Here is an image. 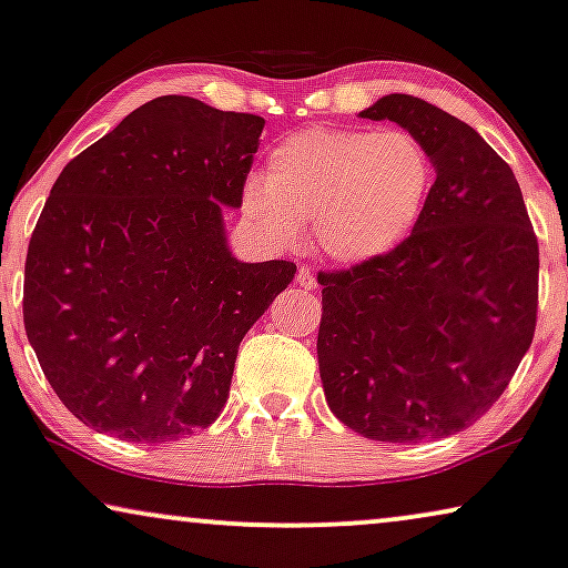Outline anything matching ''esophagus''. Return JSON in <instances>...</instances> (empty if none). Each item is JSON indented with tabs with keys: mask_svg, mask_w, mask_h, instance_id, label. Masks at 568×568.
Listing matches in <instances>:
<instances>
[{
	"mask_svg": "<svg viewBox=\"0 0 568 568\" xmlns=\"http://www.w3.org/2000/svg\"><path fill=\"white\" fill-rule=\"evenodd\" d=\"M296 285H298L301 291H314V288H317V280H314L312 270L301 267V270L296 272Z\"/></svg>",
	"mask_w": 568,
	"mask_h": 568,
	"instance_id": "1",
	"label": "esophagus"
}]
</instances>
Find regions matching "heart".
Returning <instances> with one entry per match:
<instances>
[{"mask_svg":"<svg viewBox=\"0 0 568 568\" xmlns=\"http://www.w3.org/2000/svg\"><path fill=\"white\" fill-rule=\"evenodd\" d=\"M433 181V160L412 133L314 125L272 146L260 181L243 189V212L277 246L296 243L308 222L314 248L358 264L412 235Z\"/></svg>","mask_w":568,"mask_h":568,"instance_id":"obj_1","label":"heart"}]
</instances>
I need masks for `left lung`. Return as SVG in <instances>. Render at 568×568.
Returning a JSON list of instances; mask_svg holds the SVG:
<instances>
[{"label":"left lung","instance_id":"left-lung-1","mask_svg":"<svg viewBox=\"0 0 568 568\" xmlns=\"http://www.w3.org/2000/svg\"><path fill=\"white\" fill-rule=\"evenodd\" d=\"M362 118L419 139L435 183L398 248L317 275L320 377L354 433L433 440L475 425L532 346L540 248L511 168L475 128L408 93Z\"/></svg>","mask_w":568,"mask_h":568}]
</instances>
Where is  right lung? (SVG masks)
<instances>
[{"label":"right lung","instance_id":"1","mask_svg":"<svg viewBox=\"0 0 568 568\" xmlns=\"http://www.w3.org/2000/svg\"><path fill=\"white\" fill-rule=\"evenodd\" d=\"M264 120L156 97L64 164L26 256L23 322L85 427L168 443L217 419L239 346L296 264L233 260Z\"/></svg>","mask_w":568,"mask_h":568}]
</instances>
